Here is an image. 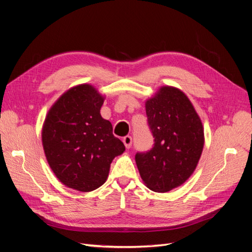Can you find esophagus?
<instances>
[{"mask_svg":"<svg viewBox=\"0 0 252 252\" xmlns=\"http://www.w3.org/2000/svg\"><path fill=\"white\" fill-rule=\"evenodd\" d=\"M123 143L125 145L126 148H130L131 147V144H132V139L130 135H126L123 138Z\"/></svg>","mask_w":252,"mask_h":252,"instance_id":"esophagus-1","label":"esophagus"}]
</instances>
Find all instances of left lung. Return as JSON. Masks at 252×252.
<instances>
[{"label":"left lung","instance_id":"obj_1","mask_svg":"<svg viewBox=\"0 0 252 252\" xmlns=\"http://www.w3.org/2000/svg\"><path fill=\"white\" fill-rule=\"evenodd\" d=\"M145 108L155 145L136 154L135 163L150 190L168 192L194 172L204 148V127L192 103L177 87L161 86Z\"/></svg>","mask_w":252,"mask_h":252}]
</instances>
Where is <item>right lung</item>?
<instances>
[{"mask_svg": "<svg viewBox=\"0 0 252 252\" xmlns=\"http://www.w3.org/2000/svg\"><path fill=\"white\" fill-rule=\"evenodd\" d=\"M105 95L91 84H79L48 110L42 144L51 170L66 187L89 192L108 178L112 159L125 151L100 110Z\"/></svg>", "mask_w": 252, "mask_h": 252, "instance_id": "obj_1", "label": "right lung"}]
</instances>
